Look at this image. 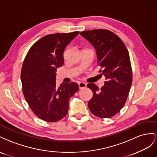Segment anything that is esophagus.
<instances>
[{
  "label": "esophagus",
  "mask_w": 157,
  "mask_h": 157,
  "mask_svg": "<svg viewBox=\"0 0 157 157\" xmlns=\"http://www.w3.org/2000/svg\"><path fill=\"white\" fill-rule=\"evenodd\" d=\"M78 86H79V89H84L87 87V84L86 83H83V82H79L78 83Z\"/></svg>",
  "instance_id": "1"
}]
</instances>
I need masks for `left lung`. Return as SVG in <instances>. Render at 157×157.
Returning <instances> with one entry per match:
<instances>
[{"label": "left lung", "mask_w": 157, "mask_h": 157, "mask_svg": "<svg viewBox=\"0 0 157 157\" xmlns=\"http://www.w3.org/2000/svg\"><path fill=\"white\" fill-rule=\"evenodd\" d=\"M80 35L90 43L96 51L106 82L99 89L89 83L93 92L88 102L91 113L101 118L113 117L123 108L132 83V71L128 49L117 35L107 29L82 31Z\"/></svg>", "instance_id": "8db88e82"}]
</instances>
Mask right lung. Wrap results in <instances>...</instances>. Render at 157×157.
Wrapping results in <instances>:
<instances>
[{
    "mask_svg": "<svg viewBox=\"0 0 157 157\" xmlns=\"http://www.w3.org/2000/svg\"><path fill=\"white\" fill-rule=\"evenodd\" d=\"M50 34L40 39L31 47L21 71L24 95L30 109L38 118L57 122L68 113L69 101L78 91V84H60L58 87L56 71L64 64L66 46L79 34Z\"/></svg>",
    "mask_w": 157,
    "mask_h": 157,
    "instance_id": "obj_1",
    "label": "right lung"
}]
</instances>
